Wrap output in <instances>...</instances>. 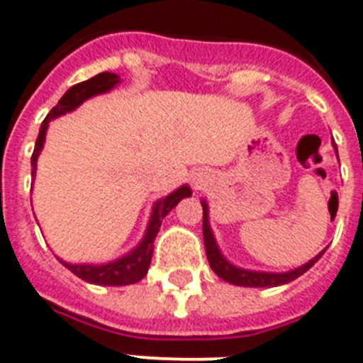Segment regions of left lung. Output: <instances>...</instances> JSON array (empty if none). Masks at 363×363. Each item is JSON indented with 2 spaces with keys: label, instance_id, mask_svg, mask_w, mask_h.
I'll return each mask as SVG.
<instances>
[{
  "label": "left lung",
  "instance_id": "obj_1",
  "mask_svg": "<svg viewBox=\"0 0 363 363\" xmlns=\"http://www.w3.org/2000/svg\"><path fill=\"white\" fill-rule=\"evenodd\" d=\"M336 150V145H335ZM336 156H338V150H336ZM201 207H203V242H205V252H207V259H209V265L218 277L223 281H229L233 285H240V287H278V285L289 284V281L296 280L298 277H301L303 272L309 271L320 258L325 252L323 249L320 255L314 256L313 259H309L307 264L300 265V267L293 269V271L287 272H265V271H251V269H242L236 267L234 264H230L225 256L221 255L220 247H218L216 238H214L213 229H211L209 223V205L207 201L201 200Z\"/></svg>",
  "mask_w": 363,
  "mask_h": 363
}]
</instances>
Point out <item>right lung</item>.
Segmentation results:
<instances>
[{"label":"right lung","instance_id":"1","mask_svg":"<svg viewBox=\"0 0 363 363\" xmlns=\"http://www.w3.org/2000/svg\"><path fill=\"white\" fill-rule=\"evenodd\" d=\"M120 76L112 72H99L96 74L94 78L86 79V82L76 83L74 86H70L69 91L62 96V99L57 101L56 107H52V111L47 114V118L41 123L40 134H38L36 147H34V152H32L30 165H32V179L36 178V165L38 158H40V152L43 149L45 136H47V129H49V123L56 118L63 116L67 112H72L74 108H78L79 105L85 101V99L92 98V96L105 94V92L112 91L114 86L120 83ZM192 194L191 187L189 185H182V187L176 189L174 192L167 194L165 198H160L152 207V213H150V220L147 223V230L143 234L142 242L134 247L133 251H129L127 255L120 256L114 262H108V264H69V262H63L60 259L70 272H74L76 277L82 278V280L89 281V284L94 285H112V287H120V285H130L136 284V281L142 280L143 277L149 271L150 258H152L154 251V240H156V234H158L160 225H162V220L174 209L179 200L189 198Z\"/></svg>","mask_w":363,"mask_h":363}]
</instances>
